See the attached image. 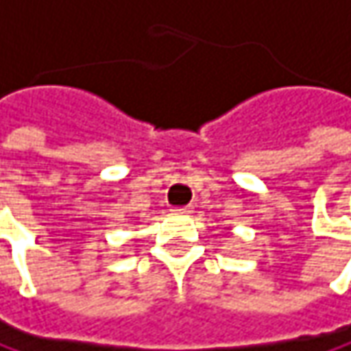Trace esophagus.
Segmentation results:
<instances>
[{
  "mask_svg": "<svg viewBox=\"0 0 351 351\" xmlns=\"http://www.w3.org/2000/svg\"><path fill=\"white\" fill-rule=\"evenodd\" d=\"M173 210L178 213V215H189V213H193V207L191 205H184V207H175Z\"/></svg>",
  "mask_w": 351,
  "mask_h": 351,
  "instance_id": "obj_1",
  "label": "esophagus"
}]
</instances>
